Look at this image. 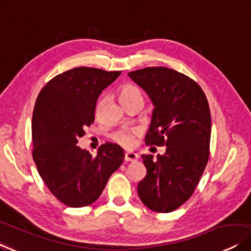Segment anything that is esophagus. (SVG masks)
<instances>
[{
    "mask_svg": "<svg viewBox=\"0 0 251 251\" xmlns=\"http://www.w3.org/2000/svg\"><path fill=\"white\" fill-rule=\"evenodd\" d=\"M138 159V155L136 152H132V151H128L125 154V161L126 162H134Z\"/></svg>",
    "mask_w": 251,
    "mask_h": 251,
    "instance_id": "1",
    "label": "esophagus"
}]
</instances>
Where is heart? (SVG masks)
I'll return each mask as SVG.
<instances>
[{"label": "heart", "instance_id": "b5f03b06", "mask_svg": "<svg viewBox=\"0 0 251 251\" xmlns=\"http://www.w3.org/2000/svg\"><path fill=\"white\" fill-rule=\"evenodd\" d=\"M143 99H144L143 90H141L137 85H134V83H131V82L125 83V85L121 87V89H120V100H121L122 104L128 103V101H131L134 100H143ZM103 101H104V97H101V99L99 100V103H97L96 111L100 110V107L101 106V104H103ZM138 134H139V130L138 129H131V130L122 129L112 133L111 138L114 143L121 145L122 147L130 148L134 145V138H136V136H138Z\"/></svg>", "mask_w": 251, "mask_h": 251}]
</instances>
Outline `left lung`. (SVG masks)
<instances>
[{
	"mask_svg": "<svg viewBox=\"0 0 251 251\" xmlns=\"http://www.w3.org/2000/svg\"><path fill=\"white\" fill-rule=\"evenodd\" d=\"M129 77L155 106L145 143L166 146L157 159L141 155L147 173L138 183V195L154 212H173L191 197L208 163V100L197 82L173 69L148 67L129 72Z\"/></svg>",
	"mask_w": 251,
	"mask_h": 251,
	"instance_id": "1",
	"label": "left lung"
}]
</instances>
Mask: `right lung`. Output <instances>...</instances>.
I'll return each instance as SVG.
<instances>
[{
    "label": "right lung",
    "mask_w": 251,
    "mask_h": 251,
    "mask_svg": "<svg viewBox=\"0 0 251 251\" xmlns=\"http://www.w3.org/2000/svg\"><path fill=\"white\" fill-rule=\"evenodd\" d=\"M121 71L79 67L55 75L36 100L31 121L32 158L54 197L69 207L97 201L125 158L119 145L105 143L96 156L78 146L85 126L95 121L103 89Z\"/></svg>",
    "instance_id": "1"
}]
</instances>
